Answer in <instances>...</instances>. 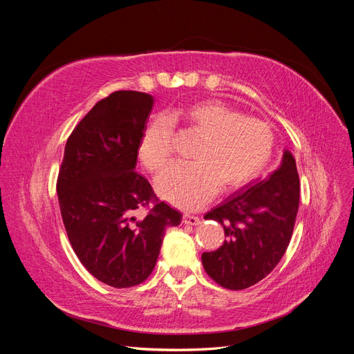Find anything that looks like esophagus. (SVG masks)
Masks as SVG:
<instances>
[{
	"label": "esophagus",
	"mask_w": 354,
	"mask_h": 354,
	"mask_svg": "<svg viewBox=\"0 0 354 354\" xmlns=\"http://www.w3.org/2000/svg\"><path fill=\"white\" fill-rule=\"evenodd\" d=\"M183 223L187 224V226H198V224L201 223V220L195 216H190V214H185L183 216Z\"/></svg>",
	"instance_id": "1"
}]
</instances>
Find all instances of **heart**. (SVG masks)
Returning a JSON list of instances; mask_svg holds the SVG:
<instances>
[{
	"label": "heart",
	"mask_w": 354,
	"mask_h": 354,
	"mask_svg": "<svg viewBox=\"0 0 354 354\" xmlns=\"http://www.w3.org/2000/svg\"><path fill=\"white\" fill-rule=\"evenodd\" d=\"M174 124H185L202 136L194 164H176L156 178V194L171 205L187 211L208 202L217 189H238L259 176L274 147L272 127L254 116L239 115L229 104L203 100L158 116L147 125L138 146L143 165L159 173L173 158Z\"/></svg>",
	"instance_id": "b5f03b06"
}]
</instances>
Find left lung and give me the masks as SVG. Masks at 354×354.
Listing matches in <instances>:
<instances>
[{
	"mask_svg": "<svg viewBox=\"0 0 354 354\" xmlns=\"http://www.w3.org/2000/svg\"><path fill=\"white\" fill-rule=\"evenodd\" d=\"M298 203L295 159L285 151L281 167L269 177L246 185L205 214V218L221 224L226 236L218 250L202 254L211 279L233 291L264 279L291 241Z\"/></svg>",
	"mask_w": 354,
	"mask_h": 354,
	"instance_id": "obj_1",
	"label": "left lung"
}]
</instances>
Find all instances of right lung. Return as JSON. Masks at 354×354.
Wrapping results in <instances>:
<instances>
[{"label":"right lung","mask_w":354,"mask_h":354,"mask_svg":"<svg viewBox=\"0 0 354 354\" xmlns=\"http://www.w3.org/2000/svg\"><path fill=\"white\" fill-rule=\"evenodd\" d=\"M152 106L151 94L130 90L95 103L73 128L59 169V205L72 248L95 279L113 288L145 282L165 229L181 221L136 173ZM151 203L148 216L137 219L135 211Z\"/></svg>","instance_id":"1"}]
</instances>
